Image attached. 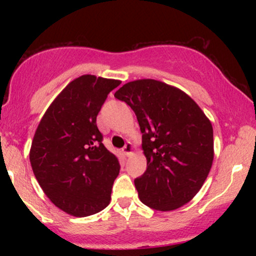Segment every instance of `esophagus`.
Returning <instances> with one entry per match:
<instances>
[{
    "label": "esophagus",
    "instance_id": "34e87169",
    "mask_svg": "<svg viewBox=\"0 0 256 256\" xmlns=\"http://www.w3.org/2000/svg\"><path fill=\"white\" fill-rule=\"evenodd\" d=\"M122 154L126 155V156H130V155L134 154V148H132L131 143H130V142L126 143L124 148L122 149Z\"/></svg>",
    "mask_w": 256,
    "mask_h": 256
}]
</instances>
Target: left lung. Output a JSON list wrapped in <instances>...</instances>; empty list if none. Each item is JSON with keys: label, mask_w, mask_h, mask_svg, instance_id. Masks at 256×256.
<instances>
[{"label": "left lung", "mask_w": 256, "mask_h": 256, "mask_svg": "<svg viewBox=\"0 0 256 256\" xmlns=\"http://www.w3.org/2000/svg\"><path fill=\"white\" fill-rule=\"evenodd\" d=\"M114 96L132 108L142 132L146 170L134 179L140 201L162 212L188 204L213 164L210 119L184 91L155 79L128 82Z\"/></svg>", "instance_id": "left-lung-1"}]
</instances>
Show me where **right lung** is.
Here are the masks:
<instances>
[{"label":"right lung","mask_w":256,"mask_h":256,"mask_svg":"<svg viewBox=\"0 0 256 256\" xmlns=\"http://www.w3.org/2000/svg\"><path fill=\"white\" fill-rule=\"evenodd\" d=\"M122 82L84 74L67 85L44 113L30 162L48 198L61 210L88 216L104 210L118 177V158L96 125L108 94Z\"/></svg>","instance_id":"obj_1"}]
</instances>
